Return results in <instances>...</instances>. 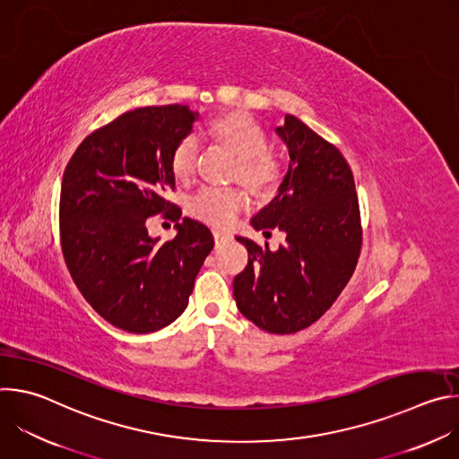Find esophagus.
Here are the masks:
<instances>
[{"mask_svg":"<svg viewBox=\"0 0 459 459\" xmlns=\"http://www.w3.org/2000/svg\"><path fill=\"white\" fill-rule=\"evenodd\" d=\"M212 234H214V239L216 241H221V239H227L230 234L229 232H225V230H220V229H214L212 230Z\"/></svg>","mask_w":459,"mask_h":459,"instance_id":"obj_1","label":"esophagus"}]
</instances>
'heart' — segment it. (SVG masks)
<instances>
[{
	"label": "heart",
	"mask_w": 459,
	"mask_h": 459,
	"mask_svg": "<svg viewBox=\"0 0 459 459\" xmlns=\"http://www.w3.org/2000/svg\"><path fill=\"white\" fill-rule=\"evenodd\" d=\"M209 133L238 156L234 176L250 190L265 194L278 185L281 165L276 156L267 152V133L252 116L245 112L223 114L209 125ZM195 154L198 142L194 136L179 140L170 158L172 174L178 179H186L194 172ZM245 204L247 194L239 186H204L188 200L186 211L209 225L225 227Z\"/></svg>",
	"instance_id": "1"
}]
</instances>
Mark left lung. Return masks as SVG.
<instances>
[{
    "instance_id": "8db88e82",
    "label": "left lung",
    "mask_w": 459,
    "mask_h": 459,
    "mask_svg": "<svg viewBox=\"0 0 459 459\" xmlns=\"http://www.w3.org/2000/svg\"><path fill=\"white\" fill-rule=\"evenodd\" d=\"M276 134L289 149V169L276 198L250 225L264 234L278 229L285 241L271 250L236 236L248 264L232 287L248 321L271 334H292L319 319L349 283L361 221L354 176L342 152L292 114Z\"/></svg>"
}]
</instances>
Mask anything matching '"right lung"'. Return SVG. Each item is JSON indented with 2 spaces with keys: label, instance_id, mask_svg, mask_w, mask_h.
<instances>
[{
  "label": "right lung",
  "instance_id": "right-lung-1",
  "mask_svg": "<svg viewBox=\"0 0 459 459\" xmlns=\"http://www.w3.org/2000/svg\"><path fill=\"white\" fill-rule=\"evenodd\" d=\"M195 119L183 105L125 112L89 134L63 172L65 264L89 305L125 333H154L179 317L214 247L212 232L190 218L165 243L147 230V218L165 210L181 218L165 194L176 186L172 152Z\"/></svg>",
  "mask_w": 459,
  "mask_h": 459
}]
</instances>
